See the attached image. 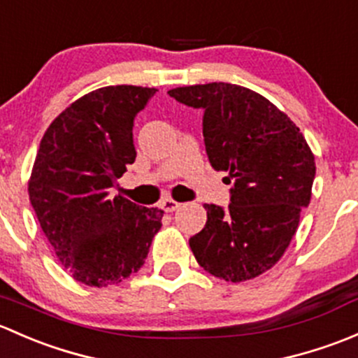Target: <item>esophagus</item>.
I'll list each match as a JSON object with an SVG mask.
<instances>
[{
    "label": "esophagus",
    "mask_w": 358,
    "mask_h": 358,
    "mask_svg": "<svg viewBox=\"0 0 358 358\" xmlns=\"http://www.w3.org/2000/svg\"><path fill=\"white\" fill-rule=\"evenodd\" d=\"M160 206L165 210V212L171 213V212H176V210H178L180 206V203H179V201L171 200V198H165V200L160 201Z\"/></svg>",
    "instance_id": "1"
}]
</instances>
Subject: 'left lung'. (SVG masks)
Instances as JSON below:
<instances>
[{
  "instance_id": "left-lung-1",
  "label": "left lung",
  "mask_w": 358,
  "mask_h": 358,
  "mask_svg": "<svg viewBox=\"0 0 358 358\" xmlns=\"http://www.w3.org/2000/svg\"><path fill=\"white\" fill-rule=\"evenodd\" d=\"M203 110V138L215 171L229 174L226 210L205 205L206 224L189 239L198 264L231 282L264 274L285 255L308 206L315 158L296 124L267 98L227 83L169 91Z\"/></svg>"
}]
</instances>
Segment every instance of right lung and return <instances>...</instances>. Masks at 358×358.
Wrapping results in <instances>:
<instances>
[{
    "label": "right lung",
    "mask_w": 358,
    "mask_h": 358,
    "mask_svg": "<svg viewBox=\"0 0 358 358\" xmlns=\"http://www.w3.org/2000/svg\"><path fill=\"white\" fill-rule=\"evenodd\" d=\"M155 87L106 86L67 106L44 132L29 198L48 243L76 281L122 282L145 264L164 210L110 198L134 164V117Z\"/></svg>",
    "instance_id": "right-lung-1"
}]
</instances>
